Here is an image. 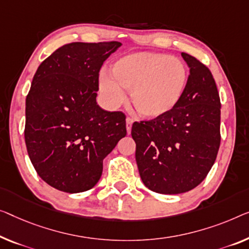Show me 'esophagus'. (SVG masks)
I'll return each mask as SVG.
<instances>
[{"label": "esophagus", "instance_id": "1", "mask_svg": "<svg viewBox=\"0 0 249 249\" xmlns=\"http://www.w3.org/2000/svg\"><path fill=\"white\" fill-rule=\"evenodd\" d=\"M132 124H133V120H132V118H131V117L126 118V129H127V134H129V133H131Z\"/></svg>", "mask_w": 249, "mask_h": 249}]
</instances>
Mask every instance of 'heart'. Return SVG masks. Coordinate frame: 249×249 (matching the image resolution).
I'll use <instances>...</instances> for the list:
<instances>
[{"label":"heart","mask_w":249,"mask_h":249,"mask_svg":"<svg viewBox=\"0 0 249 249\" xmlns=\"http://www.w3.org/2000/svg\"><path fill=\"white\" fill-rule=\"evenodd\" d=\"M110 75L102 73L99 89L107 103L117 106L129 90L135 112L146 118L169 113L182 97L188 72L182 61L168 54L135 53L116 60Z\"/></svg>","instance_id":"heart-1"}]
</instances>
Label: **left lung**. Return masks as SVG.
Wrapping results in <instances>:
<instances>
[{
  "label": "left lung",
  "instance_id": "left-lung-1",
  "mask_svg": "<svg viewBox=\"0 0 249 249\" xmlns=\"http://www.w3.org/2000/svg\"><path fill=\"white\" fill-rule=\"evenodd\" d=\"M182 97L173 108L150 121L134 122L132 137L143 183L162 195L190 191L205 180L220 146V98L213 73L192 55Z\"/></svg>",
  "mask_w": 249,
  "mask_h": 249
}]
</instances>
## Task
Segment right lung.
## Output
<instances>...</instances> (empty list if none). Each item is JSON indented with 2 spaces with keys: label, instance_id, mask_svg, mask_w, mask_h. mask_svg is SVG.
Masks as SVG:
<instances>
[{
  "label": "right lung",
  "instance_id": "add662e5",
  "mask_svg": "<svg viewBox=\"0 0 249 249\" xmlns=\"http://www.w3.org/2000/svg\"><path fill=\"white\" fill-rule=\"evenodd\" d=\"M121 42H71L41 62L25 99L24 139L39 177L78 194L101 179L103 160L126 135L125 114L97 105L104 61Z\"/></svg>",
  "mask_w": 249,
  "mask_h": 249
}]
</instances>
